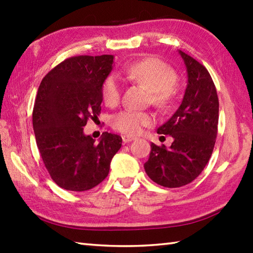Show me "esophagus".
I'll return each mask as SVG.
<instances>
[{"instance_id":"1","label":"esophagus","mask_w":253,"mask_h":253,"mask_svg":"<svg viewBox=\"0 0 253 253\" xmlns=\"http://www.w3.org/2000/svg\"><path fill=\"white\" fill-rule=\"evenodd\" d=\"M122 138H123V143H124V144H127V143L131 142V140H134L135 137L128 136V135H124V136H122Z\"/></svg>"}]
</instances>
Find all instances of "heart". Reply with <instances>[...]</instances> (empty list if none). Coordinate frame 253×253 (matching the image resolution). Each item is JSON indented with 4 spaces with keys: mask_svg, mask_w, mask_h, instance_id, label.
<instances>
[{
    "mask_svg": "<svg viewBox=\"0 0 253 253\" xmlns=\"http://www.w3.org/2000/svg\"><path fill=\"white\" fill-rule=\"evenodd\" d=\"M125 74L130 80L149 89V102L158 108L165 109L172 105L176 96L175 83L177 75L172 67L155 57L144 58L125 68ZM102 99L107 106H116L122 96V87L116 76L110 75L102 84ZM153 116L145 111L125 109L114 115L111 126L126 135L139 134L144 127L151 126Z\"/></svg>",
    "mask_w": 253,
    "mask_h": 253,
    "instance_id": "b5f03b06",
    "label": "heart"
}]
</instances>
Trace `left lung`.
<instances>
[{
    "label": "left lung",
    "mask_w": 253,
    "mask_h": 253,
    "mask_svg": "<svg viewBox=\"0 0 253 253\" xmlns=\"http://www.w3.org/2000/svg\"><path fill=\"white\" fill-rule=\"evenodd\" d=\"M179 54L187 69L185 95L173 116L157 128L158 134L174 140L169 148L153 143L144 164L149 178L164 187L184 186L202 173L212 155L219 123V98L208 69L183 51Z\"/></svg>",
    "instance_id": "left-lung-1"
}]
</instances>
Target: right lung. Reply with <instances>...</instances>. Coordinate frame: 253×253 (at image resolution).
Here are the masks:
<instances>
[{
    "label": "right lung",
    "mask_w": 253,
    "mask_h": 253,
    "mask_svg": "<svg viewBox=\"0 0 253 253\" xmlns=\"http://www.w3.org/2000/svg\"><path fill=\"white\" fill-rule=\"evenodd\" d=\"M114 57L76 55L63 60L42 79L32 123L38 148L51 178L68 191L97 186L109 173L122 137L104 132L99 143L84 134L88 119L101 110L102 84Z\"/></svg>",
    "instance_id": "right-lung-1"
}]
</instances>
